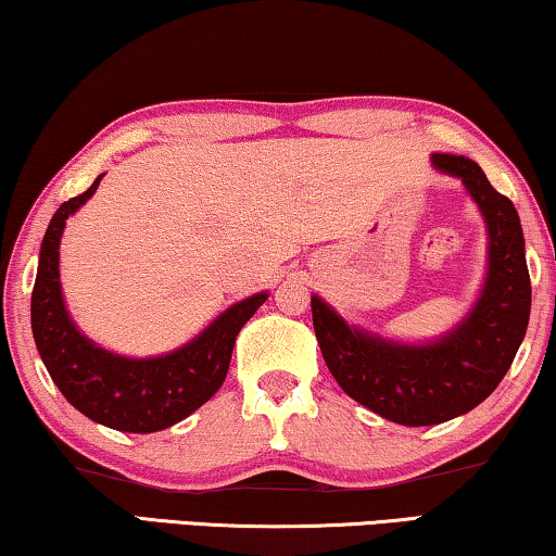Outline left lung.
I'll return each mask as SVG.
<instances>
[{"label": "left lung", "instance_id": "left-lung-1", "mask_svg": "<svg viewBox=\"0 0 556 556\" xmlns=\"http://www.w3.org/2000/svg\"><path fill=\"white\" fill-rule=\"evenodd\" d=\"M432 164L462 179L490 237L484 287L467 317L434 342L404 344L346 325L312 296L314 334L331 377L354 402L404 427L442 425L482 404L515 362L532 309L525 235L511 199L467 156L432 154Z\"/></svg>", "mask_w": 556, "mask_h": 556}]
</instances>
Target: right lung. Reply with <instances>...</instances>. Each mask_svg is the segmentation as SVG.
Instances as JSON below:
<instances>
[{"instance_id":"right-lung-1","label":"right lung","mask_w":556,"mask_h":556,"mask_svg":"<svg viewBox=\"0 0 556 556\" xmlns=\"http://www.w3.org/2000/svg\"><path fill=\"white\" fill-rule=\"evenodd\" d=\"M104 174L85 194L54 212L39 250L31 292V334L39 357L66 402L97 425L117 432H162L212 400L225 382L237 334L267 302V292L231 304L210 327L160 357H122L94 344L74 325L60 285V242L70 214L97 192Z\"/></svg>"}]
</instances>
